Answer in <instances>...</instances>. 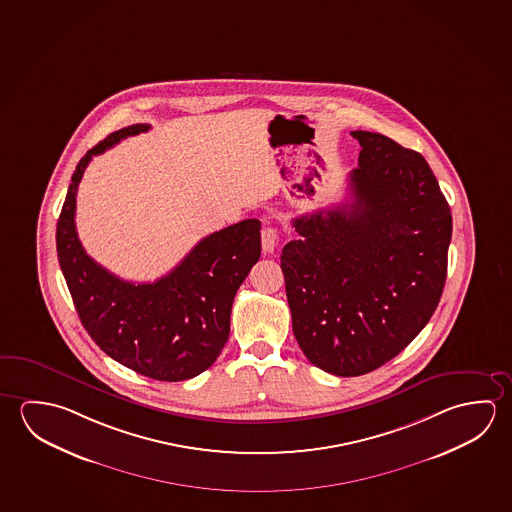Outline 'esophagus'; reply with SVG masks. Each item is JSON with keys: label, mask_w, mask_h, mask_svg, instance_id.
Wrapping results in <instances>:
<instances>
[{"label": "esophagus", "mask_w": 512, "mask_h": 512, "mask_svg": "<svg viewBox=\"0 0 512 512\" xmlns=\"http://www.w3.org/2000/svg\"><path fill=\"white\" fill-rule=\"evenodd\" d=\"M278 244V230L273 227H266L262 230V252L273 253Z\"/></svg>", "instance_id": "34e87169"}]
</instances>
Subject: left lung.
<instances>
[{"label": "left lung", "mask_w": 512, "mask_h": 512, "mask_svg": "<svg viewBox=\"0 0 512 512\" xmlns=\"http://www.w3.org/2000/svg\"><path fill=\"white\" fill-rule=\"evenodd\" d=\"M352 202L293 219L280 268L293 332L314 366L359 377L391 361L443 294L452 214L418 151L355 130Z\"/></svg>", "instance_id": "obj_1"}]
</instances>
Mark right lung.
Returning <instances> with one entry per match:
<instances>
[{
    "instance_id": "right-lung-1",
    "label": "right lung",
    "mask_w": 512,
    "mask_h": 512,
    "mask_svg": "<svg viewBox=\"0 0 512 512\" xmlns=\"http://www.w3.org/2000/svg\"><path fill=\"white\" fill-rule=\"evenodd\" d=\"M150 125L126 126L78 162L57 223V253L78 318L114 361L144 377L180 382L218 359L230 334L235 293L260 257V221L207 235L166 277L134 284L94 262L78 239L76 191L94 155Z\"/></svg>"
}]
</instances>
